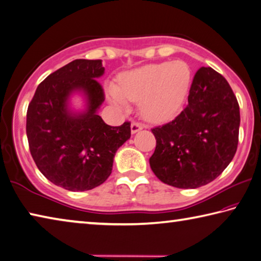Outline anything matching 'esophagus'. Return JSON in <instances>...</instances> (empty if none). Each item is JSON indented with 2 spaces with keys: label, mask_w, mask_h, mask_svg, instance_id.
<instances>
[{
  "label": "esophagus",
  "mask_w": 261,
  "mask_h": 261,
  "mask_svg": "<svg viewBox=\"0 0 261 261\" xmlns=\"http://www.w3.org/2000/svg\"><path fill=\"white\" fill-rule=\"evenodd\" d=\"M141 129H144V125L140 124V123H136L134 122L131 124V134H136V132L140 131Z\"/></svg>",
  "instance_id": "esophagus-1"
}]
</instances>
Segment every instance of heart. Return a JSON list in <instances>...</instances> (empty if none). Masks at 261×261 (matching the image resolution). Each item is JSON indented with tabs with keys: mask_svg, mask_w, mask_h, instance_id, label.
Wrapping results in <instances>:
<instances>
[{
	"mask_svg": "<svg viewBox=\"0 0 261 261\" xmlns=\"http://www.w3.org/2000/svg\"><path fill=\"white\" fill-rule=\"evenodd\" d=\"M192 73L183 61L162 62L122 72L117 86L108 85L107 98L118 108L126 107V100L140 102L145 120L168 122L178 114L187 98Z\"/></svg>",
	"mask_w": 261,
	"mask_h": 261,
	"instance_id": "obj_1",
	"label": "heart"
}]
</instances>
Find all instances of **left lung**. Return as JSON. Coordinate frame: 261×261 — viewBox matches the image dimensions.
Listing matches in <instances>:
<instances>
[{"label":"left lung","instance_id":"obj_1","mask_svg":"<svg viewBox=\"0 0 261 261\" xmlns=\"http://www.w3.org/2000/svg\"><path fill=\"white\" fill-rule=\"evenodd\" d=\"M240 106L226 78L212 68L194 74L188 105L174 121L152 129L149 166L161 182L179 189L208 184L235 155Z\"/></svg>","mask_w":261,"mask_h":261}]
</instances>
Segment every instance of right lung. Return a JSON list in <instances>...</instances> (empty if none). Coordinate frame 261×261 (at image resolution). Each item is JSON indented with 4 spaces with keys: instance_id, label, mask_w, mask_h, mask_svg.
Returning <instances> with one entry per match:
<instances>
[{
    "instance_id": "1",
    "label": "right lung",
    "mask_w": 261,
    "mask_h": 261,
    "mask_svg": "<svg viewBox=\"0 0 261 261\" xmlns=\"http://www.w3.org/2000/svg\"><path fill=\"white\" fill-rule=\"evenodd\" d=\"M101 60H74L50 73L35 91L26 115L31 155L41 174L69 191L102 184L117 149L131 137L130 123L106 124L98 110L105 101L98 79ZM83 99L74 109L72 98Z\"/></svg>"
}]
</instances>
